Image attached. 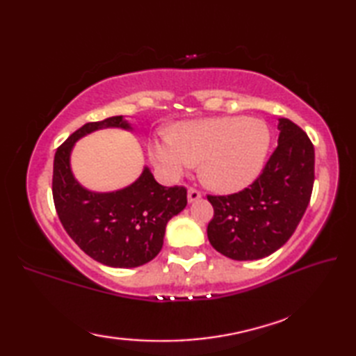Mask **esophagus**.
Here are the masks:
<instances>
[{
	"instance_id": "obj_1",
	"label": "esophagus",
	"mask_w": 356,
	"mask_h": 356,
	"mask_svg": "<svg viewBox=\"0 0 356 356\" xmlns=\"http://www.w3.org/2000/svg\"><path fill=\"white\" fill-rule=\"evenodd\" d=\"M202 197V193L199 191V190H195V188H190V190H188V202H195V200H199Z\"/></svg>"
}]
</instances>
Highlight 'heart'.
Wrapping results in <instances>:
<instances>
[{
	"label": "heart",
	"instance_id": "b5f03b06",
	"mask_svg": "<svg viewBox=\"0 0 356 356\" xmlns=\"http://www.w3.org/2000/svg\"><path fill=\"white\" fill-rule=\"evenodd\" d=\"M270 145L268 125L255 118L226 116L185 124L176 134L151 142V157L168 179L195 161L207 182L220 191H237L259 176Z\"/></svg>",
	"mask_w": 356,
	"mask_h": 356
}]
</instances>
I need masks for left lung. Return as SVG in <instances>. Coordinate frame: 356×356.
<instances>
[{
	"mask_svg": "<svg viewBox=\"0 0 356 356\" xmlns=\"http://www.w3.org/2000/svg\"><path fill=\"white\" fill-rule=\"evenodd\" d=\"M278 145L261 174L245 190L207 197L214 208L208 238L232 260H259L282 248L311 202L315 151L292 120L280 119Z\"/></svg>",
	"mask_w": 356,
	"mask_h": 356,
	"instance_id": "1",
	"label": "left lung"
}]
</instances>
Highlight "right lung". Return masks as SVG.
Segmentation results:
<instances>
[{
  "mask_svg": "<svg viewBox=\"0 0 356 356\" xmlns=\"http://www.w3.org/2000/svg\"><path fill=\"white\" fill-rule=\"evenodd\" d=\"M102 127L130 128L122 116H111L82 125L61 143L53 161V202L64 229L88 257L111 268H136L161 252L166 223L188 203L186 188L159 185L145 168L120 191L84 190L70 171V151L79 138Z\"/></svg>",
  "mask_w": 356,
  "mask_h": 356,
  "instance_id": "obj_1",
  "label": "right lung"
}]
</instances>
